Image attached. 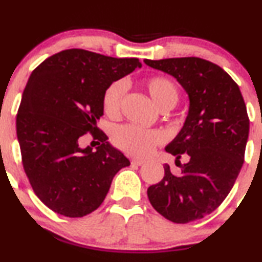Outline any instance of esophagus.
<instances>
[{"label": "esophagus", "mask_w": 262, "mask_h": 262, "mask_svg": "<svg viewBox=\"0 0 262 262\" xmlns=\"http://www.w3.org/2000/svg\"><path fill=\"white\" fill-rule=\"evenodd\" d=\"M144 163H145V161H144V160H141V159H133V160H132V165L141 166V165H144Z\"/></svg>", "instance_id": "obj_1"}]
</instances>
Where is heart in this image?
I'll use <instances>...</instances> for the list:
<instances>
[{"label": "heart", "instance_id": "obj_1", "mask_svg": "<svg viewBox=\"0 0 262 262\" xmlns=\"http://www.w3.org/2000/svg\"><path fill=\"white\" fill-rule=\"evenodd\" d=\"M143 85L160 110H171L177 103L179 99L178 88L168 78L154 75L144 79ZM124 91L125 84L123 81H115L106 89L102 105L103 111L108 117L115 118L119 115ZM113 139L119 149L129 155L147 156L152 152L157 144L161 143L162 135L156 130L129 124L118 128L113 135Z\"/></svg>", "mask_w": 262, "mask_h": 262}]
</instances>
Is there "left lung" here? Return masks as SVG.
<instances>
[{
	"mask_svg": "<svg viewBox=\"0 0 262 262\" xmlns=\"http://www.w3.org/2000/svg\"><path fill=\"white\" fill-rule=\"evenodd\" d=\"M174 77L188 94L183 128L166 146L178 174L165 165V177L147 189L157 212L174 223L200 220L215 211L234 185L244 162L249 118L239 86L215 63L199 57L144 59ZM187 155L182 165L179 159Z\"/></svg>",
	"mask_w": 262,
	"mask_h": 262,
	"instance_id": "obj_1",
	"label": "left lung"
}]
</instances>
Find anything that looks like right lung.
Returning <instances> with one entry per match:
<instances>
[{"mask_svg": "<svg viewBox=\"0 0 262 262\" xmlns=\"http://www.w3.org/2000/svg\"><path fill=\"white\" fill-rule=\"evenodd\" d=\"M138 58L64 50L34 69L17 115L24 171L37 198L59 215L83 217L105 200L113 177L130 165L97 128L107 88L140 68ZM90 131L103 144L80 148Z\"/></svg>", "mask_w": 262, "mask_h": 262, "instance_id": "right-lung-1", "label": "right lung"}]
</instances>
